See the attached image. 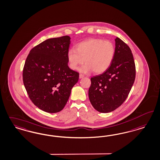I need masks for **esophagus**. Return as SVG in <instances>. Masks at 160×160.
<instances>
[{
	"mask_svg": "<svg viewBox=\"0 0 160 160\" xmlns=\"http://www.w3.org/2000/svg\"><path fill=\"white\" fill-rule=\"evenodd\" d=\"M83 77H84V75L82 74H80V75H79V78H83Z\"/></svg>",
	"mask_w": 160,
	"mask_h": 160,
	"instance_id": "obj_1",
	"label": "esophagus"
}]
</instances>
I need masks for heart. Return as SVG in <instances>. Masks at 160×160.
I'll return each mask as SVG.
<instances>
[{
	"label": "heart",
	"instance_id": "heart-1",
	"mask_svg": "<svg viewBox=\"0 0 160 160\" xmlns=\"http://www.w3.org/2000/svg\"><path fill=\"white\" fill-rule=\"evenodd\" d=\"M115 52V45L110 41L91 38L77 44L76 50H69L67 59L69 67L73 70H77L85 61L80 72L89 73L93 70L95 73L100 74L109 68Z\"/></svg>",
	"mask_w": 160,
	"mask_h": 160
}]
</instances>
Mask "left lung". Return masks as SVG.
I'll return each mask as SVG.
<instances>
[{
  "label": "left lung",
  "instance_id": "1",
  "mask_svg": "<svg viewBox=\"0 0 160 160\" xmlns=\"http://www.w3.org/2000/svg\"><path fill=\"white\" fill-rule=\"evenodd\" d=\"M115 52L109 68L91 78L88 97L94 108L101 113L115 110L127 99L134 83L136 69L132 51L116 37Z\"/></svg>",
  "mask_w": 160,
  "mask_h": 160
}]
</instances>
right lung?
Returning a JSON list of instances; mask_svg holds the SVG:
<instances>
[{
    "instance_id": "obj_1",
    "label": "right lung",
    "mask_w": 160,
    "mask_h": 160,
    "mask_svg": "<svg viewBox=\"0 0 160 160\" xmlns=\"http://www.w3.org/2000/svg\"><path fill=\"white\" fill-rule=\"evenodd\" d=\"M70 37L50 38L30 51L23 69V82L29 99L48 113L60 112L66 105L79 73L68 66Z\"/></svg>"
}]
</instances>
